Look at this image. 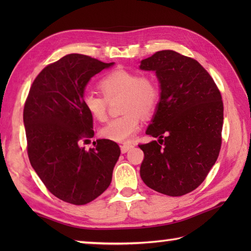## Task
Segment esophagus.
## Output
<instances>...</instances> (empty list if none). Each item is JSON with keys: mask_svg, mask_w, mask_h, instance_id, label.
<instances>
[{"mask_svg": "<svg viewBox=\"0 0 251 251\" xmlns=\"http://www.w3.org/2000/svg\"><path fill=\"white\" fill-rule=\"evenodd\" d=\"M131 148H132L131 145H123V146H121V151H122V153H126L127 151H129Z\"/></svg>", "mask_w": 251, "mask_h": 251, "instance_id": "34e87169", "label": "esophagus"}]
</instances>
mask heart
Here are the masks:
<instances>
[{"label":"heart","instance_id":"obj_1","mask_svg":"<svg viewBox=\"0 0 251 251\" xmlns=\"http://www.w3.org/2000/svg\"><path fill=\"white\" fill-rule=\"evenodd\" d=\"M103 97L94 93L83 96V105L93 119L102 122L106 117L108 100L121 96V111L124 114L110 120L100 129V136L116 142H126L140 129L141 116L148 117L156 110L161 89L149 75L117 69L100 79Z\"/></svg>","mask_w":251,"mask_h":251}]
</instances>
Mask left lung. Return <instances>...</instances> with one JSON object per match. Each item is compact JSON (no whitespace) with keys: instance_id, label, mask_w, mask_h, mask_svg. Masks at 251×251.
I'll use <instances>...</instances> for the list:
<instances>
[{"instance_id":"8db88e82","label":"left lung","mask_w":251,"mask_h":251,"mask_svg":"<svg viewBox=\"0 0 251 251\" xmlns=\"http://www.w3.org/2000/svg\"><path fill=\"white\" fill-rule=\"evenodd\" d=\"M141 70L154 71L161 98L140 145V176L149 188L168 196L195 190L214 166L222 142L223 102L214 79L199 61L174 50L143 59Z\"/></svg>"}]
</instances>
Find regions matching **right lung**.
<instances>
[{"label":"right lung","mask_w":251,"mask_h":251,"mask_svg":"<svg viewBox=\"0 0 251 251\" xmlns=\"http://www.w3.org/2000/svg\"><path fill=\"white\" fill-rule=\"evenodd\" d=\"M86 55L70 54L50 63L34 79L24 108L26 151L31 166L52 195L85 205L108 189L120 157L117 143L78 141L92 138L93 117L83 105L89 79L113 66Z\"/></svg>","instance_id":"right-lung-1"}]
</instances>
